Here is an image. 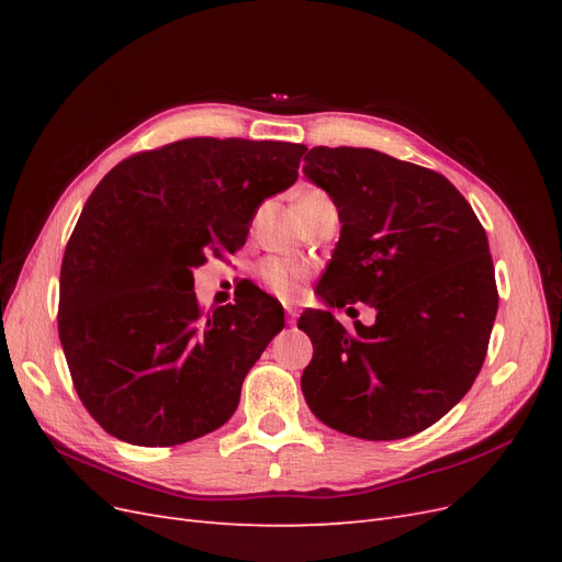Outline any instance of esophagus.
Listing matches in <instances>:
<instances>
[{"label":"esophagus","instance_id":"obj_1","mask_svg":"<svg viewBox=\"0 0 562 562\" xmlns=\"http://www.w3.org/2000/svg\"><path fill=\"white\" fill-rule=\"evenodd\" d=\"M283 310H285V314H288V323H295V318H297V304L295 302H283Z\"/></svg>","mask_w":562,"mask_h":562}]
</instances>
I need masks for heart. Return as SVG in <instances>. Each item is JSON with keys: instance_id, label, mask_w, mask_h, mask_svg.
<instances>
[{"instance_id": "obj_1", "label": "heart", "mask_w": 562, "mask_h": 562, "mask_svg": "<svg viewBox=\"0 0 562 562\" xmlns=\"http://www.w3.org/2000/svg\"><path fill=\"white\" fill-rule=\"evenodd\" d=\"M312 196H323V194L316 192V190L302 194V199H312ZM260 277L267 283V288H271V291H274V293H279V295H293L295 288H297V281L304 277V269L300 265H295V262L271 258V260L262 262Z\"/></svg>"}]
</instances>
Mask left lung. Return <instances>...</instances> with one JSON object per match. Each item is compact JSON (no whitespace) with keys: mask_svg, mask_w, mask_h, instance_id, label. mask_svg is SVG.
Masks as SVG:
<instances>
[{"mask_svg":"<svg viewBox=\"0 0 562 562\" xmlns=\"http://www.w3.org/2000/svg\"><path fill=\"white\" fill-rule=\"evenodd\" d=\"M337 206L339 241L297 328L310 411L330 429L396 440L431 427L481 372L497 316L483 225L454 184L368 147H312L302 166ZM366 301L376 323L347 334L331 310ZM351 310V307H349Z\"/></svg>","mask_w":562,"mask_h":562,"instance_id":"left-lung-1","label":"left lung"}]
</instances>
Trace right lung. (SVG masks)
Masks as SVG:
<instances>
[{"instance_id": "obj_1", "label": "right lung", "mask_w": 562, "mask_h": 562, "mask_svg": "<svg viewBox=\"0 0 562 562\" xmlns=\"http://www.w3.org/2000/svg\"><path fill=\"white\" fill-rule=\"evenodd\" d=\"M307 147L190 138L98 182L65 248L58 333L91 417L119 440L180 446L234 415L241 384L283 330L260 288L203 314L194 269L246 244L260 203L297 180Z\"/></svg>"}]
</instances>
